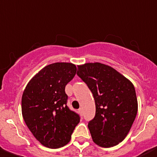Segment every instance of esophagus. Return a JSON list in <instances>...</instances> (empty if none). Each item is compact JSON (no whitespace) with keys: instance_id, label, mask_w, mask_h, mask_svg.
Wrapping results in <instances>:
<instances>
[{"instance_id":"obj_1","label":"esophagus","mask_w":157,"mask_h":157,"mask_svg":"<svg viewBox=\"0 0 157 157\" xmlns=\"http://www.w3.org/2000/svg\"><path fill=\"white\" fill-rule=\"evenodd\" d=\"M78 112H79L80 114L82 115V113H83V112H82V108H80V109H78Z\"/></svg>"}]
</instances>
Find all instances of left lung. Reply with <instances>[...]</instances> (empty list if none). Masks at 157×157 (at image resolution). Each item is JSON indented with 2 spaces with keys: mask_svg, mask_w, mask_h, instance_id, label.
I'll return each instance as SVG.
<instances>
[{
  "mask_svg": "<svg viewBox=\"0 0 157 157\" xmlns=\"http://www.w3.org/2000/svg\"><path fill=\"white\" fill-rule=\"evenodd\" d=\"M77 75L94 98L95 116L88 122L94 142L105 148L117 145L125 138L137 113L134 86L116 70L100 63L78 66Z\"/></svg>",
  "mask_w": 157,
  "mask_h": 157,
  "instance_id": "8db88e82",
  "label": "left lung"
}]
</instances>
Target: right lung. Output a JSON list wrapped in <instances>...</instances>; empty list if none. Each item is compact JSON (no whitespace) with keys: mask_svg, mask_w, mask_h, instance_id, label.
I'll return each instance as SVG.
<instances>
[{"mask_svg":"<svg viewBox=\"0 0 157 157\" xmlns=\"http://www.w3.org/2000/svg\"><path fill=\"white\" fill-rule=\"evenodd\" d=\"M75 65L56 63L43 68L22 95L24 120L43 145L58 148L68 144L79 115L67 106L65 87L76 74Z\"/></svg>","mask_w":157,"mask_h":157,"instance_id":"add662e5","label":"right lung"}]
</instances>
